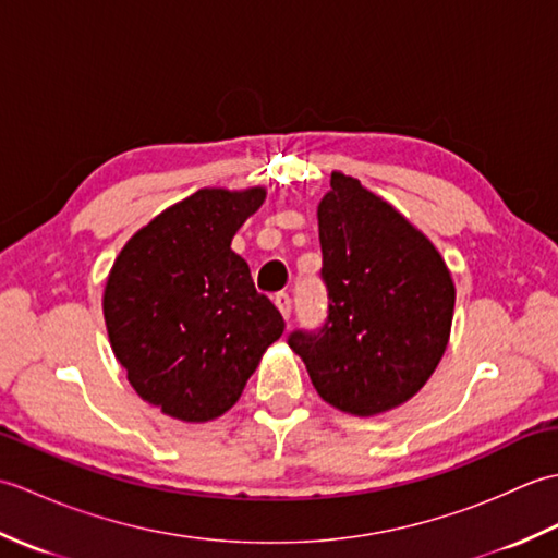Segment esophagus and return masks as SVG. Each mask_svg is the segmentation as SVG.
Returning a JSON list of instances; mask_svg holds the SVG:
<instances>
[{"instance_id":"1","label":"esophagus","mask_w":558,"mask_h":558,"mask_svg":"<svg viewBox=\"0 0 558 558\" xmlns=\"http://www.w3.org/2000/svg\"><path fill=\"white\" fill-rule=\"evenodd\" d=\"M272 302H276V306L280 310L282 318H286V322H288V318L292 316V300H290V294H288V292H278L276 300H272Z\"/></svg>"}]
</instances>
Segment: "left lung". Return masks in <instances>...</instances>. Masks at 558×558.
I'll use <instances>...</instances> for the list:
<instances>
[{
    "label": "left lung",
    "instance_id": "1",
    "mask_svg": "<svg viewBox=\"0 0 558 558\" xmlns=\"http://www.w3.org/2000/svg\"><path fill=\"white\" fill-rule=\"evenodd\" d=\"M328 316L288 345L316 393L372 417L410 400L441 362L456 286L436 246L381 196L342 172L318 204Z\"/></svg>",
    "mask_w": 558,
    "mask_h": 558
}]
</instances>
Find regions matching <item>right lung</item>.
Instances as JSON below:
<instances>
[{
	"label": "right lung",
	"mask_w": 558,
	"mask_h": 558,
	"mask_svg": "<svg viewBox=\"0 0 558 558\" xmlns=\"http://www.w3.org/2000/svg\"><path fill=\"white\" fill-rule=\"evenodd\" d=\"M264 186L198 189L124 244L105 282L102 314L136 393L182 422L228 412L260 354L286 330L230 244L260 208Z\"/></svg>",
	"instance_id": "right-lung-1"
}]
</instances>
